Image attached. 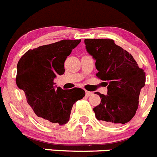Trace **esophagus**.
Segmentation results:
<instances>
[{"label":"esophagus","mask_w":157,"mask_h":157,"mask_svg":"<svg viewBox=\"0 0 157 157\" xmlns=\"http://www.w3.org/2000/svg\"><path fill=\"white\" fill-rule=\"evenodd\" d=\"M85 94H86V96H87V97H89V96H91V95H92L93 92H91V91H86Z\"/></svg>","instance_id":"obj_1"}]
</instances>
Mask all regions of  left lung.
I'll return each instance as SVG.
<instances>
[{
  "instance_id": "1",
  "label": "left lung",
  "mask_w": 157,
  "mask_h": 157,
  "mask_svg": "<svg viewBox=\"0 0 157 157\" xmlns=\"http://www.w3.org/2000/svg\"><path fill=\"white\" fill-rule=\"evenodd\" d=\"M86 50L95 60L96 77L104 80L107 94L96 92L101 103L93 109L97 120L116 126L129 122L138 106L145 73L133 56L110 39H85Z\"/></svg>"
}]
</instances>
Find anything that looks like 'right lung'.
Segmentation results:
<instances>
[{
  "label": "right lung",
  "mask_w": 157,
  "mask_h": 157,
  "mask_svg": "<svg viewBox=\"0 0 157 157\" xmlns=\"http://www.w3.org/2000/svg\"><path fill=\"white\" fill-rule=\"evenodd\" d=\"M81 40H63L29 49L17 64L15 81L38 120L47 125H63L70 120L73 105L85 91L75 87L63 90L54 80L65 72L67 56Z\"/></svg>",
  "instance_id": "right-lung-1"
}]
</instances>
